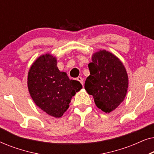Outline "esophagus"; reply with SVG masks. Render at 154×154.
Here are the masks:
<instances>
[{
    "label": "esophagus",
    "mask_w": 154,
    "mask_h": 154,
    "mask_svg": "<svg viewBox=\"0 0 154 154\" xmlns=\"http://www.w3.org/2000/svg\"><path fill=\"white\" fill-rule=\"evenodd\" d=\"M76 80H77L78 81H79L80 83H81L82 84V85H83V78L79 76V77H78L77 79H76Z\"/></svg>",
    "instance_id": "obj_1"
}]
</instances>
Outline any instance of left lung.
<instances>
[{"label": "left lung", "instance_id": "obj_1", "mask_svg": "<svg viewBox=\"0 0 154 154\" xmlns=\"http://www.w3.org/2000/svg\"><path fill=\"white\" fill-rule=\"evenodd\" d=\"M88 64L90 75L85 89L94 103L105 113H110L123 102L128 88V76L121 61L106 50H100Z\"/></svg>", "mask_w": 154, "mask_h": 154}]
</instances>
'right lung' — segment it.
<instances>
[{"label":"right lung","instance_id":"1","mask_svg":"<svg viewBox=\"0 0 154 154\" xmlns=\"http://www.w3.org/2000/svg\"><path fill=\"white\" fill-rule=\"evenodd\" d=\"M27 80L29 92L36 106L55 118L62 116L72 97L82 88L79 81L70 80L66 73L59 70L56 57L50 54L40 56L33 63Z\"/></svg>","mask_w":154,"mask_h":154}]
</instances>
